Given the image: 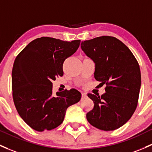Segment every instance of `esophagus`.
Wrapping results in <instances>:
<instances>
[{
	"mask_svg": "<svg viewBox=\"0 0 152 152\" xmlns=\"http://www.w3.org/2000/svg\"><path fill=\"white\" fill-rule=\"evenodd\" d=\"M81 95H82V97H84L87 96V94L84 93V92H82V93H81Z\"/></svg>",
	"mask_w": 152,
	"mask_h": 152,
	"instance_id": "1",
	"label": "esophagus"
}]
</instances>
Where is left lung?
<instances>
[{"label":"left lung","mask_w":152,"mask_h":152,"mask_svg":"<svg viewBox=\"0 0 152 152\" xmlns=\"http://www.w3.org/2000/svg\"><path fill=\"white\" fill-rule=\"evenodd\" d=\"M81 47L95 62V79L106 85L100 96L87 94L94 102L93 108L86 115L87 121L99 130H116L130 119L138 105L139 64L129 48L113 36L84 41Z\"/></svg>","instance_id":"8db88e82"}]
</instances>
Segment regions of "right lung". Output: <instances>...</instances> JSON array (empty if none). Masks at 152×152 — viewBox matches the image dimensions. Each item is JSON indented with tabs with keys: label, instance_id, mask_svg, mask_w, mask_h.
<instances>
[{
	"label": "right lung",
	"instance_id": "1",
	"mask_svg": "<svg viewBox=\"0 0 152 152\" xmlns=\"http://www.w3.org/2000/svg\"><path fill=\"white\" fill-rule=\"evenodd\" d=\"M80 40L64 41L38 38L17 56L12 69V96L16 109L33 130H51L63 122L66 110L80 100L75 89L52 95V80L63 76L65 59L76 52Z\"/></svg>",
	"mask_w": 152,
	"mask_h": 152
}]
</instances>
